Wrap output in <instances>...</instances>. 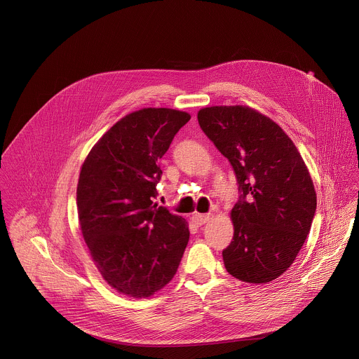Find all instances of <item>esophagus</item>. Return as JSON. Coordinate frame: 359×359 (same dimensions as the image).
<instances>
[{"label":"esophagus","mask_w":359,"mask_h":359,"mask_svg":"<svg viewBox=\"0 0 359 359\" xmlns=\"http://www.w3.org/2000/svg\"><path fill=\"white\" fill-rule=\"evenodd\" d=\"M210 214H194L193 215V222L197 224V226H201V224H205L208 220H210Z\"/></svg>","instance_id":"obj_1"}]
</instances>
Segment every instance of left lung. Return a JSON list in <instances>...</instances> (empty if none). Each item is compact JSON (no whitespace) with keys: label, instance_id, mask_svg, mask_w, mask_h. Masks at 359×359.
I'll use <instances>...</instances> for the list:
<instances>
[{"label":"left lung","instance_id":"obj_1","mask_svg":"<svg viewBox=\"0 0 359 359\" xmlns=\"http://www.w3.org/2000/svg\"><path fill=\"white\" fill-rule=\"evenodd\" d=\"M197 118L240 191L233 241L222 251L226 271L247 283L272 282L294 262L316 212L305 162L279 125L248 107H210Z\"/></svg>","mask_w":359,"mask_h":359}]
</instances>
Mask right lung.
Masks as SVG:
<instances>
[{
  "instance_id": "obj_1",
  "label": "right lung",
  "mask_w": 359,
  "mask_h": 359,
  "mask_svg": "<svg viewBox=\"0 0 359 359\" xmlns=\"http://www.w3.org/2000/svg\"><path fill=\"white\" fill-rule=\"evenodd\" d=\"M189 121L169 108L132 112L98 140L80 170L76 204L90 255L109 286L135 298L172 280L189 243L187 222L154 203L159 159Z\"/></svg>"
}]
</instances>
